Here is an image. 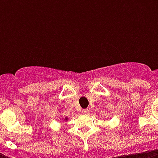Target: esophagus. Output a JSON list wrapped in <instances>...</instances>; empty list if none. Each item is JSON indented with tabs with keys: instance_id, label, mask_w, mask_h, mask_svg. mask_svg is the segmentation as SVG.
Returning <instances> with one entry per match:
<instances>
[{
	"instance_id": "obj_1",
	"label": "esophagus",
	"mask_w": 158,
	"mask_h": 158,
	"mask_svg": "<svg viewBox=\"0 0 158 158\" xmlns=\"http://www.w3.org/2000/svg\"><path fill=\"white\" fill-rule=\"evenodd\" d=\"M82 112H83V114H88L89 113V110L88 109H84V110H82Z\"/></svg>"
}]
</instances>
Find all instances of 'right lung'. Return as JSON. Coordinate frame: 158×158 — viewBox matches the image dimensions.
I'll return each mask as SVG.
<instances>
[{"label": "right lung", "mask_w": 158, "mask_h": 158, "mask_svg": "<svg viewBox=\"0 0 158 158\" xmlns=\"http://www.w3.org/2000/svg\"><path fill=\"white\" fill-rule=\"evenodd\" d=\"M68 120V117H64V120H65V121H66V120Z\"/></svg>", "instance_id": "right-lung-1"}]
</instances>
